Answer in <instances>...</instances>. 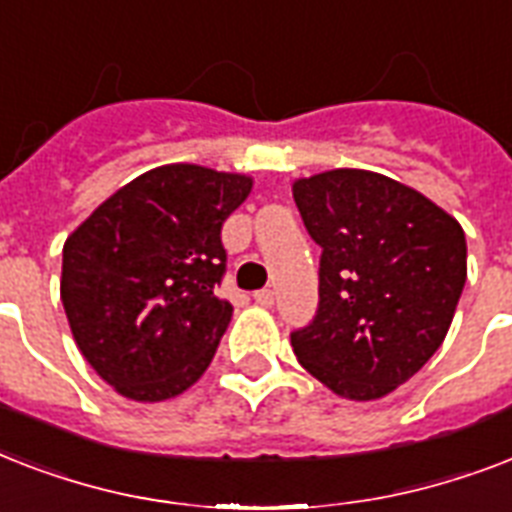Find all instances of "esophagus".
<instances>
[{"mask_svg":"<svg viewBox=\"0 0 512 512\" xmlns=\"http://www.w3.org/2000/svg\"><path fill=\"white\" fill-rule=\"evenodd\" d=\"M252 297H255V303L263 305V308H271L273 300H276V297H273V289H257Z\"/></svg>","mask_w":512,"mask_h":512,"instance_id":"1","label":"esophagus"}]
</instances>
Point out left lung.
Instances as JSON below:
<instances>
[{"instance_id": "left-lung-1", "label": "left lung", "mask_w": 512, "mask_h": 512, "mask_svg": "<svg viewBox=\"0 0 512 512\" xmlns=\"http://www.w3.org/2000/svg\"><path fill=\"white\" fill-rule=\"evenodd\" d=\"M321 247L319 311L292 332L297 361L332 393L374 401L441 348L468 279L465 231L428 196L369 170L292 185Z\"/></svg>"}]
</instances>
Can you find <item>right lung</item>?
<instances>
[{
    "mask_svg": "<svg viewBox=\"0 0 512 512\" xmlns=\"http://www.w3.org/2000/svg\"><path fill=\"white\" fill-rule=\"evenodd\" d=\"M252 177L164 164L108 196L63 244L60 300L87 364L124 398L180 396L207 372L233 305L220 231Z\"/></svg>",
    "mask_w": 512,
    "mask_h": 512,
    "instance_id": "obj_1",
    "label": "right lung"
}]
</instances>
